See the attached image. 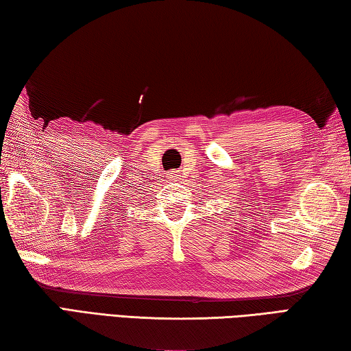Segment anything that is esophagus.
I'll return each mask as SVG.
<instances>
[{
  "instance_id": "esophagus-1",
  "label": "esophagus",
  "mask_w": 351,
  "mask_h": 351,
  "mask_svg": "<svg viewBox=\"0 0 351 351\" xmlns=\"http://www.w3.org/2000/svg\"><path fill=\"white\" fill-rule=\"evenodd\" d=\"M176 177H177V176L174 174V172H171V174H169V179H171V180H176Z\"/></svg>"
}]
</instances>
